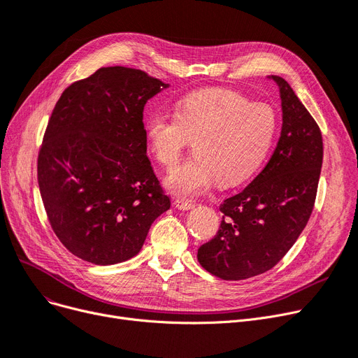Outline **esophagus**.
I'll list each match as a JSON object with an SVG mask.
<instances>
[{"mask_svg": "<svg viewBox=\"0 0 358 358\" xmlns=\"http://www.w3.org/2000/svg\"><path fill=\"white\" fill-rule=\"evenodd\" d=\"M176 206L180 209V210H190L194 208V205L192 203V201H187L184 199H177L176 200Z\"/></svg>", "mask_w": 358, "mask_h": 358, "instance_id": "obj_1", "label": "esophagus"}]
</instances>
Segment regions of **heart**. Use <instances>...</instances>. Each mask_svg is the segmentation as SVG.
<instances>
[{"mask_svg": "<svg viewBox=\"0 0 358 358\" xmlns=\"http://www.w3.org/2000/svg\"><path fill=\"white\" fill-rule=\"evenodd\" d=\"M276 115L262 102H250L228 89L189 93L176 105V115L153 114L146 122V137L157 161L173 169L194 141V158L165 178L166 189L193 197L217 180L231 187L250 178L272 146Z\"/></svg>", "mask_w": 358, "mask_h": 358, "instance_id": "b5f03b06", "label": "heart"}]
</instances>
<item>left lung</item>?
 <instances>
[{
  "instance_id": "obj_1",
  "label": "left lung",
  "mask_w": 358,
  "mask_h": 358,
  "mask_svg": "<svg viewBox=\"0 0 358 358\" xmlns=\"http://www.w3.org/2000/svg\"><path fill=\"white\" fill-rule=\"evenodd\" d=\"M282 129L262 173L227 200L220 231L200 245L197 260L212 275L240 281L272 269L312 215L323 159L322 133L315 118L279 76Z\"/></svg>"
}]
</instances>
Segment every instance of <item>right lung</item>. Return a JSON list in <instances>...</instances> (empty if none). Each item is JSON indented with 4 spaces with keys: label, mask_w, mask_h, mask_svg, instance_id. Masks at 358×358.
Masks as SVG:
<instances>
[{
    "label": "right lung",
    "mask_w": 358,
    "mask_h": 358,
    "mask_svg": "<svg viewBox=\"0 0 358 358\" xmlns=\"http://www.w3.org/2000/svg\"><path fill=\"white\" fill-rule=\"evenodd\" d=\"M168 85L102 67L55 103L38 157L43 206L58 240L95 265L136 256L171 206L146 155L143 108Z\"/></svg>",
    "instance_id": "right-lung-1"
}]
</instances>
